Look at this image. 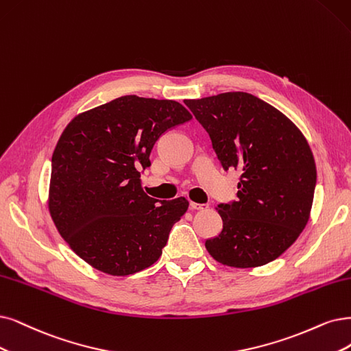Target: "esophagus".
<instances>
[{
  "instance_id": "1",
  "label": "esophagus",
  "mask_w": 351,
  "mask_h": 351,
  "mask_svg": "<svg viewBox=\"0 0 351 351\" xmlns=\"http://www.w3.org/2000/svg\"><path fill=\"white\" fill-rule=\"evenodd\" d=\"M191 208H192V210H197V211H205V210H208V205H206V204L191 202Z\"/></svg>"
}]
</instances>
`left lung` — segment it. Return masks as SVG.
<instances>
[{
    "instance_id": "left-lung-1",
    "label": "left lung",
    "mask_w": 351,
    "mask_h": 351,
    "mask_svg": "<svg viewBox=\"0 0 351 351\" xmlns=\"http://www.w3.org/2000/svg\"><path fill=\"white\" fill-rule=\"evenodd\" d=\"M224 171L241 172L237 201L219 204L223 230L205 241L217 262L257 267L288 250L305 228L317 184L306 138L287 115L247 93L186 99Z\"/></svg>"
}]
</instances>
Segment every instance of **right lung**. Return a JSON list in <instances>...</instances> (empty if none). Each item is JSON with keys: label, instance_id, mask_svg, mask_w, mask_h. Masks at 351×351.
Wrapping results in <instances>:
<instances>
[{"label": "right lung", "instance_id": "1", "mask_svg": "<svg viewBox=\"0 0 351 351\" xmlns=\"http://www.w3.org/2000/svg\"><path fill=\"white\" fill-rule=\"evenodd\" d=\"M192 119L176 101L124 95L85 111L63 130L51 156L49 211L63 240L93 267L127 276L162 256L189 202L141 188L158 138Z\"/></svg>", "mask_w": 351, "mask_h": 351}]
</instances>
